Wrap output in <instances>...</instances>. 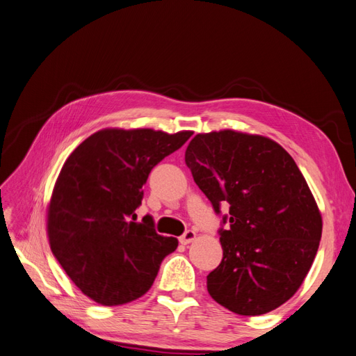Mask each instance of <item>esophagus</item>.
<instances>
[{
	"instance_id": "1",
	"label": "esophagus",
	"mask_w": 356,
	"mask_h": 356,
	"mask_svg": "<svg viewBox=\"0 0 356 356\" xmlns=\"http://www.w3.org/2000/svg\"><path fill=\"white\" fill-rule=\"evenodd\" d=\"M195 239H196V232H195V230L188 229V230H186V232L179 236V243L187 245V244H190V243H193Z\"/></svg>"
}]
</instances>
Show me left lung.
<instances>
[{
	"label": "left lung",
	"instance_id": "1",
	"mask_svg": "<svg viewBox=\"0 0 356 356\" xmlns=\"http://www.w3.org/2000/svg\"><path fill=\"white\" fill-rule=\"evenodd\" d=\"M186 165L216 214L223 259L207 275L213 300L243 316L284 304L318 253L322 217L296 163L277 142L234 130L196 134Z\"/></svg>",
	"mask_w": 356,
	"mask_h": 356
}]
</instances>
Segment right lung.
<instances>
[{"instance_id":"right-lung-1","label":"right lung","mask_w":356,"mask_h":356,"mask_svg":"<svg viewBox=\"0 0 356 356\" xmlns=\"http://www.w3.org/2000/svg\"><path fill=\"white\" fill-rule=\"evenodd\" d=\"M191 131L106 129L65 160L47 209L56 261L79 289L102 305L138 300L154 283L178 239L161 236L154 218L136 222L151 169L179 149Z\"/></svg>"}]
</instances>
